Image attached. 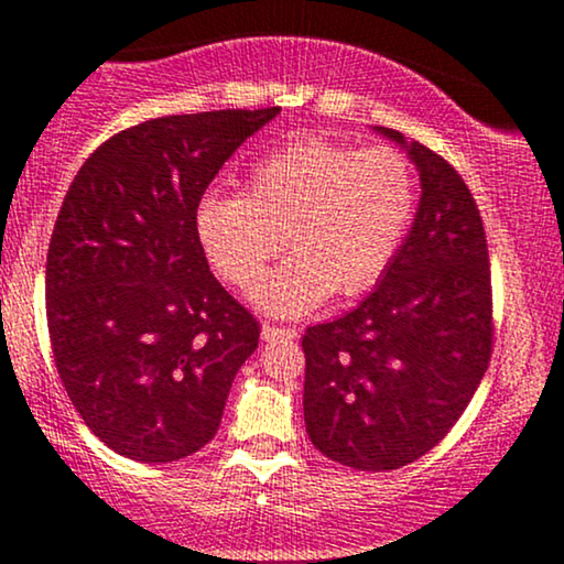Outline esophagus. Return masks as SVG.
Wrapping results in <instances>:
<instances>
[{
  "instance_id": "1",
  "label": "esophagus",
  "mask_w": 564,
  "mask_h": 564,
  "mask_svg": "<svg viewBox=\"0 0 564 564\" xmlns=\"http://www.w3.org/2000/svg\"><path fill=\"white\" fill-rule=\"evenodd\" d=\"M294 336H296L294 328H278V326H270V323H264V326H262V339L264 341L294 339Z\"/></svg>"
}]
</instances>
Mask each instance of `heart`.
I'll use <instances>...</instances> for the list:
<instances>
[{
    "mask_svg": "<svg viewBox=\"0 0 564 564\" xmlns=\"http://www.w3.org/2000/svg\"><path fill=\"white\" fill-rule=\"evenodd\" d=\"M416 212V174L394 148H352L304 134L260 159L243 193L209 191L193 228L230 286L251 291L288 238V264L254 291L257 307L302 318L332 296L379 281Z\"/></svg>",
    "mask_w": 564,
    "mask_h": 564,
    "instance_id": "obj_1",
    "label": "heart"
}]
</instances>
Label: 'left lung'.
<instances>
[{
	"instance_id": "1",
	"label": "left lung",
	"mask_w": 564,
	"mask_h": 564,
	"mask_svg": "<svg viewBox=\"0 0 564 564\" xmlns=\"http://www.w3.org/2000/svg\"><path fill=\"white\" fill-rule=\"evenodd\" d=\"M416 166L411 230L377 289L341 318L310 326L304 426L332 462L390 471L448 435L485 377L494 345L480 212L445 159L373 127Z\"/></svg>"
}]
</instances>
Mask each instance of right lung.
<instances>
[{
    "label": "right lung",
    "mask_w": 564,
    "mask_h": 564,
    "mask_svg": "<svg viewBox=\"0 0 564 564\" xmlns=\"http://www.w3.org/2000/svg\"><path fill=\"white\" fill-rule=\"evenodd\" d=\"M281 108L151 119L84 161L47 251L57 373L84 424L142 464L217 435L260 323L212 275L193 215L246 138Z\"/></svg>",
    "instance_id": "obj_1"
}]
</instances>
